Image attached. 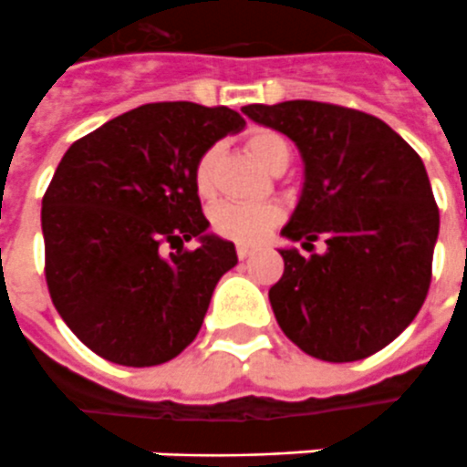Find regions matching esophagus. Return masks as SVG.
<instances>
[{"label":"esophagus","instance_id":"1","mask_svg":"<svg viewBox=\"0 0 467 467\" xmlns=\"http://www.w3.org/2000/svg\"><path fill=\"white\" fill-rule=\"evenodd\" d=\"M252 254H254L252 247H247V244H237V257H240V260H250Z\"/></svg>","mask_w":467,"mask_h":467}]
</instances>
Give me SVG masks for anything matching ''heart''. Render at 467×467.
Masks as SVG:
<instances>
[{"label":"heart","instance_id":"1","mask_svg":"<svg viewBox=\"0 0 467 467\" xmlns=\"http://www.w3.org/2000/svg\"><path fill=\"white\" fill-rule=\"evenodd\" d=\"M244 146H247V153L267 171H272L279 161H289L286 140L279 136L277 130H269V128L252 130L250 136L244 138ZM217 158H220V146L205 148L195 161V168H192V182H195L198 195H202V198L213 195V190H215ZM210 220H213V230L224 240L254 244L265 240L269 230L282 220V210L275 205L223 202L213 210Z\"/></svg>","mask_w":467,"mask_h":467}]
</instances>
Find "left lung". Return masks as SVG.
<instances>
[{"label": "left lung", "mask_w": 467, "mask_h": 467, "mask_svg": "<svg viewBox=\"0 0 467 467\" xmlns=\"http://www.w3.org/2000/svg\"><path fill=\"white\" fill-rule=\"evenodd\" d=\"M244 116L292 138L304 188L279 250L269 304L289 339L321 361H358L416 319L431 286L438 205L420 155L381 119L319 101L252 103Z\"/></svg>", "instance_id": "8db88e82"}]
</instances>
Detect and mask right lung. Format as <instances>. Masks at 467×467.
<instances>
[{
    "label": "right lung",
    "instance_id": "add662e5",
    "mask_svg": "<svg viewBox=\"0 0 467 467\" xmlns=\"http://www.w3.org/2000/svg\"><path fill=\"white\" fill-rule=\"evenodd\" d=\"M243 128L227 106L146 103L64 153L41 200L44 275L57 312L93 354L158 366L198 337L237 252L205 233L192 168ZM192 236L201 244L185 251Z\"/></svg>",
    "mask_w": 467,
    "mask_h": 467
}]
</instances>
